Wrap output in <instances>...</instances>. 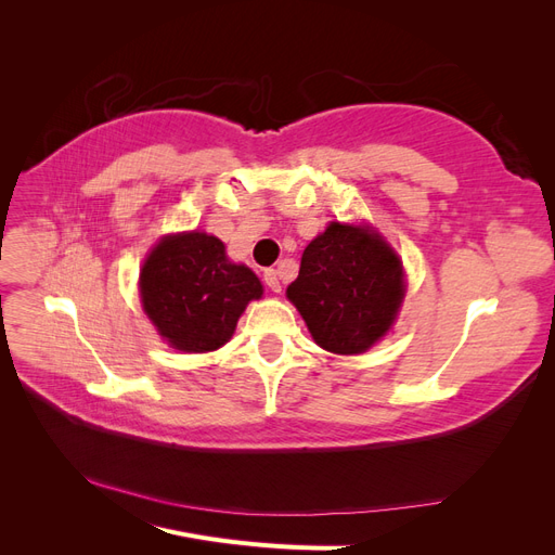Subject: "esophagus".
I'll list each match as a JSON object with an SVG mask.
<instances>
[{"instance_id":"34e87169","label":"esophagus","mask_w":555,"mask_h":555,"mask_svg":"<svg viewBox=\"0 0 555 555\" xmlns=\"http://www.w3.org/2000/svg\"><path fill=\"white\" fill-rule=\"evenodd\" d=\"M263 282H266V287L271 289V292H275V294H280L282 292V284H280V275H278V271L275 268H268V271L263 273Z\"/></svg>"}]
</instances>
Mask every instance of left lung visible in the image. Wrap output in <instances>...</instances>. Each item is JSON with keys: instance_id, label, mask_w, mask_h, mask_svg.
<instances>
[{"instance_id": "obj_1", "label": "left lung", "mask_w": 555, "mask_h": 555, "mask_svg": "<svg viewBox=\"0 0 555 555\" xmlns=\"http://www.w3.org/2000/svg\"><path fill=\"white\" fill-rule=\"evenodd\" d=\"M405 296L402 263L379 233L331 222L306 247L287 287L314 343L333 354H363L389 328Z\"/></svg>"}]
</instances>
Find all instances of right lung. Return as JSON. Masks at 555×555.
Returning <instances> with one entry per match:
<instances>
[{"mask_svg":"<svg viewBox=\"0 0 555 555\" xmlns=\"http://www.w3.org/2000/svg\"><path fill=\"white\" fill-rule=\"evenodd\" d=\"M141 304L173 349L204 354L231 340L259 278L227 257L224 243L204 231L164 236L141 268Z\"/></svg>","mask_w":555,"mask_h":555,"instance_id":"obj_1","label":"right lung"}]
</instances>
